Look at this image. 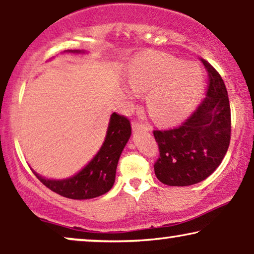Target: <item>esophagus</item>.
I'll return each mask as SVG.
<instances>
[{
    "label": "esophagus",
    "instance_id": "1",
    "mask_svg": "<svg viewBox=\"0 0 254 254\" xmlns=\"http://www.w3.org/2000/svg\"><path fill=\"white\" fill-rule=\"evenodd\" d=\"M132 127H133L134 131H139V130H148V126H145V124H141L139 122H133L132 123Z\"/></svg>",
    "mask_w": 254,
    "mask_h": 254
}]
</instances>
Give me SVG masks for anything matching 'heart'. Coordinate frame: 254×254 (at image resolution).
Here are the masks:
<instances>
[{
    "instance_id": "b5f03b06",
    "label": "heart",
    "mask_w": 254,
    "mask_h": 254,
    "mask_svg": "<svg viewBox=\"0 0 254 254\" xmlns=\"http://www.w3.org/2000/svg\"><path fill=\"white\" fill-rule=\"evenodd\" d=\"M131 84L153 90L148 96L149 112L163 123L185 119L201 98L203 77L197 64H184L176 57L153 54L138 62L130 72Z\"/></svg>"
}]
</instances>
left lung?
<instances>
[{"instance_id":"obj_1","label":"left lung","mask_w":254,"mask_h":254,"mask_svg":"<svg viewBox=\"0 0 254 254\" xmlns=\"http://www.w3.org/2000/svg\"><path fill=\"white\" fill-rule=\"evenodd\" d=\"M208 85L207 95L180 127L154 130L160 156L154 171L161 183L188 187L209 176L226 155L230 144L231 113L223 79L200 57Z\"/></svg>"}]
</instances>
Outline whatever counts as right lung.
I'll list each match as a JSON object with an SVG mask.
<instances>
[{
  "instance_id": "1",
  "label": "right lung",
  "mask_w": 254,
  "mask_h": 254,
  "mask_svg": "<svg viewBox=\"0 0 254 254\" xmlns=\"http://www.w3.org/2000/svg\"><path fill=\"white\" fill-rule=\"evenodd\" d=\"M130 135L131 124L127 117L113 113L105 142L83 170L62 181L46 180L35 171L33 174L45 187L62 197L77 200L99 197L113 188L117 163Z\"/></svg>"
}]
</instances>
